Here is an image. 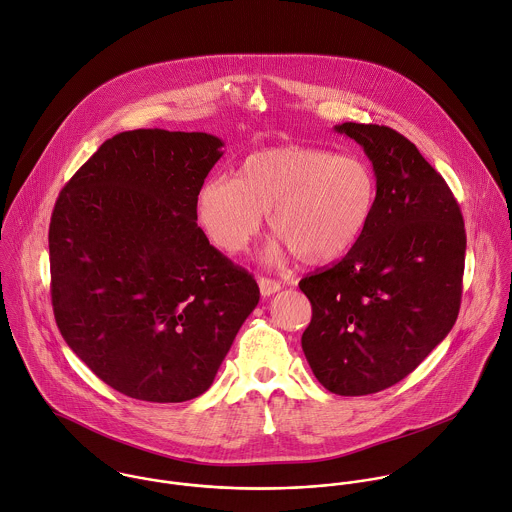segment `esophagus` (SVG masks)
<instances>
[{
  "label": "esophagus",
  "mask_w": 512,
  "mask_h": 512,
  "mask_svg": "<svg viewBox=\"0 0 512 512\" xmlns=\"http://www.w3.org/2000/svg\"><path fill=\"white\" fill-rule=\"evenodd\" d=\"M257 283H259V291L263 297H271L281 289V283L275 279H269V277H259Z\"/></svg>",
  "instance_id": "1"
}]
</instances>
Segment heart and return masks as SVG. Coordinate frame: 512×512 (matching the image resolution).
Here are the masks:
<instances>
[{
  "label": "heart",
  "instance_id": "heart-1",
  "mask_svg": "<svg viewBox=\"0 0 512 512\" xmlns=\"http://www.w3.org/2000/svg\"><path fill=\"white\" fill-rule=\"evenodd\" d=\"M377 203V175L357 155L307 145H281L247 155L235 179L209 175L195 191V217L209 243L239 255L263 227L275 237L263 257L281 263L297 255L325 265L363 237Z\"/></svg>",
  "mask_w": 512,
  "mask_h": 512
}]
</instances>
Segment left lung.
Segmentation results:
<instances>
[{"instance_id":"8db88e82","label":"left lung","mask_w":512,"mask_h":512,"mask_svg":"<svg viewBox=\"0 0 512 512\" xmlns=\"http://www.w3.org/2000/svg\"><path fill=\"white\" fill-rule=\"evenodd\" d=\"M377 175L369 227L333 267L301 279L313 307L301 337L317 381L361 397L413 373L453 329L467 235L449 185L401 133L341 123Z\"/></svg>"}]
</instances>
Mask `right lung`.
Returning a JSON list of instances; mask_svg holds the SVG:
<instances>
[{"mask_svg": "<svg viewBox=\"0 0 512 512\" xmlns=\"http://www.w3.org/2000/svg\"><path fill=\"white\" fill-rule=\"evenodd\" d=\"M225 143L203 131L107 139L59 193L51 303L69 349L149 403L203 395L259 303L255 279L197 227L195 191Z\"/></svg>", "mask_w": 512, "mask_h": 512, "instance_id": "1", "label": "right lung"}]
</instances>
